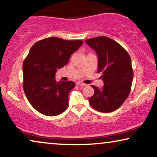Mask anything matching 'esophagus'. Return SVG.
<instances>
[{"label": "esophagus", "instance_id": "obj_1", "mask_svg": "<svg viewBox=\"0 0 157 157\" xmlns=\"http://www.w3.org/2000/svg\"><path fill=\"white\" fill-rule=\"evenodd\" d=\"M76 85H78V86H85L86 84H84L82 82H78L76 83Z\"/></svg>", "mask_w": 157, "mask_h": 157}]
</instances>
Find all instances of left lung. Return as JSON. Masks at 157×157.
I'll list each match as a JSON object with an SVG mask.
<instances>
[{
  "instance_id": "1",
  "label": "left lung",
  "mask_w": 157,
  "mask_h": 157,
  "mask_svg": "<svg viewBox=\"0 0 157 157\" xmlns=\"http://www.w3.org/2000/svg\"><path fill=\"white\" fill-rule=\"evenodd\" d=\"M86 44L98 56V72L104 85L94 90L89 98L91 106L103 113L118 109L129 95L133 79L132 62L128 53L118 42L106 36L86 39Z\"/></svg>"
}]
</instances>
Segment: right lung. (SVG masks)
Here are the masks:
<instances>
[{
	"label": "right lung",
	"instance_id": "obj_1",
	"mask_svg": "<svg viewBox=\"0 0 157 157\" xmlns=\"http://www.w3.org/2000/svg\"><path fill=\"white\" fill-rule=\"evenodd\" d=\"M81 40L49 37L35 43L22 65L23 89L28 101L39 113L55 116L68 106L72 81L56 82V73L67 64L70 57L82 45Z\"/></svg>",
	"mask_w": 157,
	"mask_h": 157
}]
</instances>
